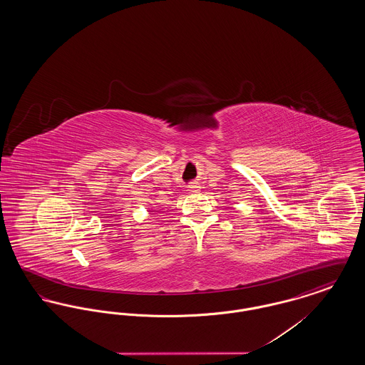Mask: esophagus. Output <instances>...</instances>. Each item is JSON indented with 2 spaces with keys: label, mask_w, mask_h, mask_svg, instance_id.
<instances>
[{
  "label": "esophagus",
  "mask_w": 365,
  "mask_h": 365,
  "mask_svg": "<svg viewBox=\"0 0 365 365\" xmlns=\"http://www.w3.org/2000/svg\"><path fill=\"white\" fill-rule=\"evenodd\" d=\"M187 187H189V191L200 190V186H198V185H197V183H190V185H189V186H187Z\"/></svg>",
  "instance_id": "esophagus-1"
}]
</instances>
